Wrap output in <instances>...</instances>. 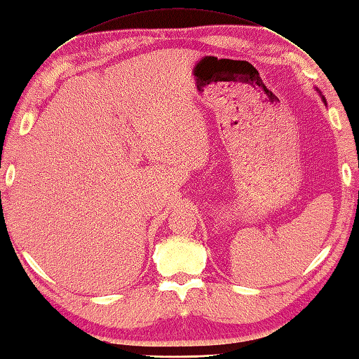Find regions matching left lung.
Masks as SVG:
<instances>
[{"mask_svg": "<svg viewBox=\"0 0 359 359\" xmlns=\"http://www.w3.org/2000/svg\"><path fill=\"white\" fill-rule=\"evenodd\" d=\"M323 101H324V102H325V98H324V97H323Z\"/></svg>", "mask_w": 359, "mask_h": 359, "instance_id": "obj_1", "label": "left lung"}]
</instances>
